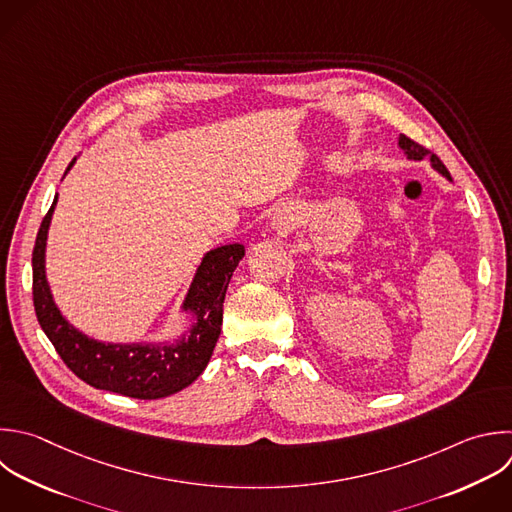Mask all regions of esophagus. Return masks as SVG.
I'll list each match as a JSON object with an SVG mask.
<instances>
[{
    "instance_id": "1",
    "label": "esophagus",
    "mask_w": 512,
    "mask_h": 512,
    "mask_svg": "<svg viewBox=\"0 0 512 512\" xmlns=\"http://www.w3.org/2000/svg\"><path fill=\"white\" fill-rule=\"evenodd\" d=\"M296 208L292 206V204H284V206H280L276 212H274V216H272V226L276 228V230H280V232H286L292 224H294V220H296Z\"/></svg>"
}]
</instances>
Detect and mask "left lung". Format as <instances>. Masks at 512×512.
I'll use <instances>...</instances> for the list:
<instances>
[{
  "label": "left lung",
  "mask_w": 512,
  "mask_h": 512,
  "mask_svg": "<svg viewBox=\"0 0 512 512\" xmlns=\"http://www.w3.org/2000/svg\"><path fill=\"white\" fill-rule=\"evenodd\" d=\"M398 146L404 150V154H406L410 160H422L424 156H430V164H432V168H434V170H438L442 176H446V178L450 180V174H448L446 166L442 164V160H440L436 154H432L428 148H424V146L416 144L414 140L406 138L404 134L398 138Z\"/></svg>",
  "instance_id": "8db88e82"
}]
</instances>
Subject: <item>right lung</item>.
Here are the masks:
<instances>
[{"instance_id": "1", "label": "right lung", "mask_w": 512, "mask_h": 512, "mask_svg": "<svg viewBox=\"0 0 512 512\" xmlns=\"http://www.w3.org/2000/svg\"><path fill=\"white\" fill-rule=\"evenodd\" d=\"M56 204L58 196L42 220L34 246V308L66 366L94 388L140 400L164 398L190 386L204 372L218 342L226 290L244 258V246L228 244L204 256L182 306L194 314V326L186 336L174 344H106L76 330L52 298L46 280V240Z\"/></svg>"}]
</instances>
